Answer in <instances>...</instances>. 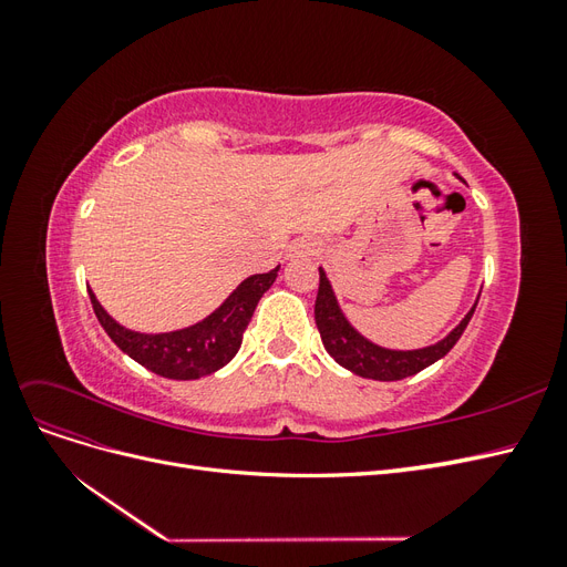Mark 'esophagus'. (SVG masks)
<instances>
[{"label": "esophagus", "mask_w": 567, "mask_h": 567, "mask_svg": "<svg viewBox=\"0 0 567 567\" xmlns=\"http://www.w3.org/2000/svg\"><path fill=\"white\" fill-rule=\"evenodd\" d=\"M286 255L290 257V260H302V257L315 255V244L310 241V238H298V241L288 246Z\"/></svg>", "instance_id": "esophagus-1"}]
</instances>
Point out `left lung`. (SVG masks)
I'll return each instance as SVG.
<instances>
[{"instance_id":"obj_1","label":"left lung","mask_w":567,"mask_h":567,"mask_svg":"<svg viewBox=\"0 0 567 567\" xmlns=\"http://www.w3.org/2000/svg\"><path fill=\"white\" fill-rule=\"evenodd\" d=\"M480 298V296H477ZM477 305V300H475ZM475 305L471 312L461 319L456 329L437 340L435 346H427L421 350H388L375 346V342L367 340L359 333L354 326L342 315L340 305L336 300V293L331 288V281L326 279V271L319 267V293L315 302V321L321 333V342L326 352H329L340 367L348 371L362 375V379L373 381H402L406 375H414L423 371L425 367L435 364L437 359L447 354L461 333L466 331V326L475 312Z\"/></svg>"}]
</instances>
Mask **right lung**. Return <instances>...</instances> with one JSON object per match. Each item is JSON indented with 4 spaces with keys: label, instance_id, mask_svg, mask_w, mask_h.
Returning <instances> with one entry per match:
<instances>
[{
    "label": "right lung",
    "instance_id": "1",
    "mask_svg": "<svg viewBox=\"0 0 567 567\" xmlns=\"http://www.w3.org/2000/svg\"><path fill=\"white\" fill-rule=\"evenodd\" d=\"M279 267L267 274H252L236 286L234 293L203 321L169 333H140L120 326L99 305L90 288V300L99 323L115 346L148 371L173 381H194L229 364L241 348L244 331L257 302L277 281Z\"/></svg>",
    "mask_w": 567,
    "mask_h": 567
}]
</instances>
